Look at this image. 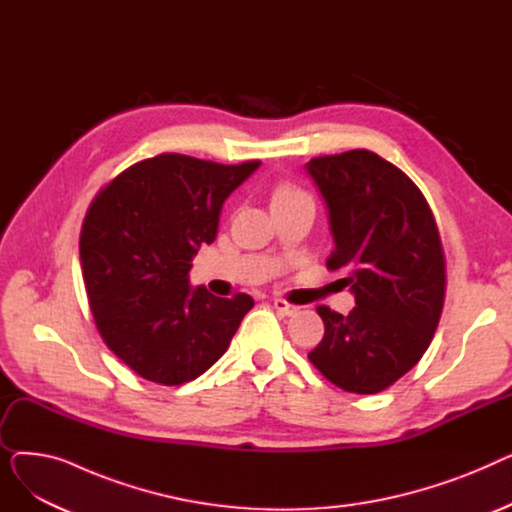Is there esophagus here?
Segmentation results:
<instances>
[{
  "mask_svg": "<svg viewBox=\"0 0 512 512\" xmlns=\"http://www.w3.org/2000/svg\"><path fill=\"white\" fill-rule=\"evenodd\" d=\"M274 309H276L278 313H282V315H294V313L299 311V307L290 305V303L284 301V299H274Z\"/></svg>",
  "mask_w": 512,
  "mask_h": 512,
  "instance_id": "esophagus-1",
  "label": "esophagus"
}]
</instances>
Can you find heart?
Masks as SVG:
<instances>
[{"instance_id":"1","label":"heart","mask_w":512,"mask_h":512,"mask_svg":"<svg viewBox=\"0 0 512 512\" xmlns=\"http://www.w3.org/2000/svg\"><path fill=\"white\" fill-rule=\"evenodd\" d=\"M297 197H307V193L303 191V188H299L294 182H278L274 186V195H272V203L276 201H286V199H297Z\"/></svg>"}]
</instances>
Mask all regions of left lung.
<instances>
[{
    "instance_id": "8db88e82",
    "label": "left lung",
    "mask_w": 512,
    "mask_h": 512,
    "mask_svg": "<svg viewBox=\"0 0 512 512\" xmlns=\"http://www.w3.org/2000/svg\"><path fill=\"white\" fill-rule=\"evenodd\" d=\"M307 172L324 195L334 251L357 307L326 305L324 338L309 361L344 392L375 394L419 363L444 307L446 263L438 224L419 186L378 153L313 157Z\"/></svg>"
}]
</instances>
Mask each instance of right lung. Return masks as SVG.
I'll list each match as a JSON object with an SVG mask.
<instances>
[{"mask_svg": "<svg viewBox=\"0 0 512 512\" xmlns=\"http://www.w3.org/2000/svg\"><path fill=\"white\" fill-rule=\"evenodd\" d=\"M261 161L224 166L180 153L143 159L103 186L80 230L95 326L141 378L180 386L218 361L255 301L188 286L201 245L218 234L228 195Z\"/></svg>", "mask_w": 512, "mask_h": 512, "instance_id": "1", "label": "right lung"}]
</instances>
